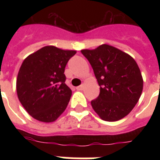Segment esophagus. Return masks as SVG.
<instances>
[{
	"mask_svg": "<svg viewBox=\"0 0 160 160\" xmlns=\"http://www.w3.org/2000/svg\"><path fill=\"white\" fill-rule=\"evenodd\" d=\"M76 90H84V85H80V86H77V87H76Z\"/></svg>",
	"mask_w": 160,
	"mask_h": 160,
	"instance_id": "1",
	"label": "esophagus"
}]
</instances>
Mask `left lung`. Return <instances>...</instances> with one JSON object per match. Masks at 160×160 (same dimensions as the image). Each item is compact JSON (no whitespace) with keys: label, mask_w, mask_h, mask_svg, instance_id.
Segmentation results:
<instances>
[{"label":"left lung","mask_w":160,"mask_h":160,"mask_svg":"<svg viewBox=\"0 0 160 160\" xmlns=\"http://www.w3.org/2000/svg\"><path fill=\"white\" fill-rule=\"evenodd\" d=\"M100 85V95L91 101L99 116L117 121L129 114L139 101L143 78L134 58L106 44L95 50H82Z\"/></svg>","instance_id":"obj_1"}]
</instances>
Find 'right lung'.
<instances>
[{
	"label": "right lung",
	"instance_id": "obj_1",
	"mask_svg": "<svg viewBox=\"0 0 160 160\" xmlns=\"http://www.w3.org/2000/svg\"><path fill=\"white\" fill-rule=\"evenodd\" d=\"M75 51L42 47L24 60L16 80L17 96L27 113L50 123L65 111L72 91L65 85V65Z\"/></svg>",
	"mask_w": 160,
	"mask_h": 160
}]
</instances>
